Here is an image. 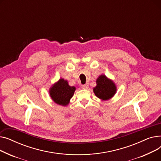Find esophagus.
Returning a JSON list of instances; mask_svg holds the SVG:
<instances>
[{"label": "esophagus", "instance_id": "34e87169", "mask_svg": "<svg viewBox=\"0 0 161 161\" xmlns=\"http://www.w3.org/2000/svg\"><path fill=\"white\" fill-rule=\"evenodd\" d=\"M88 87H89V86L87 85V84H84V85H82V86H81V88H82V89H88Z\"/></svg>", "mask_w": 161, "mask_h": 161}]
</instances>
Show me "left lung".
Segmentation results:
<instances>
[{
    "mask_svg": "<svg viewBox=\"0 0 161 161\" xmlns=\"http://www.w3.org/2000/svg\"><path fill=\"white\" fill-rule=\"evenodd\" d=\"M97 86L93 89L95 95L104 100L111 98L115 93L116 87L112 81L104 75H100L97 80Z\"/></svg>",
    "mask_w": 161,
    "mask_h": 161,
    "instance_id": "8db88e82",
    "label": "left lung"
}]
</instances>
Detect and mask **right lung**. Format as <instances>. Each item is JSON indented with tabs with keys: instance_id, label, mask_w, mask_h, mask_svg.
Segmentation results:
<instances>
[{
	"instance_id": "right-lung-1",
	"label": "right lung",
	"mask_w": 161,
	"mask_h": 161,
	"mask_svg": "<svg viewBox=\"0 0 161 161\" xmlns=\"http://www.w3.org/2000/svg\"><path fill=\"white\" fill-rule=\"evenodd\" d=\"M75 87L69 86L67 81L64 79L59 81L50 89V96L54 102L59 105L66 106L72 97Z\"/></svg>"
}]
</instances>
